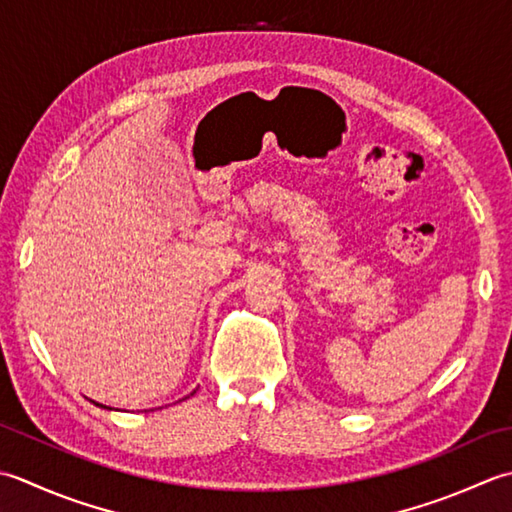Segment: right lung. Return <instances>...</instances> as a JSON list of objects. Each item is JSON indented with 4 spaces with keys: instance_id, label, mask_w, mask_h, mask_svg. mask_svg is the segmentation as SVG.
<instances>
[{
    "instance_id": "1",
    "label": "right lung",
    "mask_w": 512,
    "mask_h": 512,
    "mask_svg": "<svg viewBox=\"0 0 512 512\" xmlns=\"http://www.w3.org/2000/svg\"><path fill=\"white\" fill-rule=\"evenodd\" d=\"M99 406H103V404H99ZM103 409H108V406H103Z\"/></svg>"
}]
</instances>
